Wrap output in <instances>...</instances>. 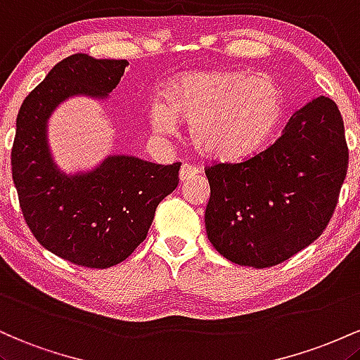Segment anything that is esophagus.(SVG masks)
Listing matches in <instances>:
<instances>
[{
	"label": "esophagus",
	"mask_w": 360,
	"mask_h": 360,
	"mask_svg": "<svg viewBox=\"0 0 360 360\" xmlns=\"http://www.w3.org/2000/svg\"><path fill=\"white\" fill-rule=\"evenodd\" d=\"M197 173H199V168L191 163H184V167L180 168V180H191Z\"/></svg>",
	"instance_id": "1"
}]
</instances>
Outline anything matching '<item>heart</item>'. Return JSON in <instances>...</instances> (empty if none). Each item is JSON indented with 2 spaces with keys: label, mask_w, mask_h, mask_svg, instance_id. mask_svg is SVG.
I'll use <instances>...</instances> for the list:
<instances>
[{
  "label": "heart",
  "mask_w": 360,
  "mask_h": 360,
  "mask_svg": "<svg viewBox=\"0 0 360 360\" xmlns=\"http://www.w3.org/2000/svg\"><path fill=\"white\" fill-rule=\"evenodd\" d=\"M284 100L274 79L241 71L185 72L167 84L163 105L149 110L155 131L172 132L187 122L191 141L204 158L238 161L267 143L281 122Z\"/></svg>",
  "instance_id": "obj_1"
}]
</instances>
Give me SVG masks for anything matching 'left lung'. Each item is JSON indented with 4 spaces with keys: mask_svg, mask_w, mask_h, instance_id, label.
Returning <instances> with one entry per match:
<instances>
[{
    "mask_svg": "<svg viewBox=\"0 0 360 360\" xmlns=\"http://www.w3.org/2000/svg\"><path fill=\"white\" fill-rule=\"evenodd\" d=\"M349 168L337 103L318 96L289 119L267 149L240 163L205 167V229L233 264L267 269L321 236Z\"/></svg>",
    "mask_w": 360,
    "mask_h": 360,
    "instance_id": "left-lung-1",
    "label": "left lung"
}]
</instances>
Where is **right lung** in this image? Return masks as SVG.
Wrapping results in <instances>:
<instances>
[{
    "mask_svg": "<svg viewBox=\"0 0 360 360\" xmlns=\"http://www.w3.org/2000/svg\"><path fill=\"white\" fill-rule=\"evenodd\" d=\"M127 64L72 54L28 93L17 115L11 175L23 219L44 248L88 269L126 260L146 240L160 202L179 185L181 163L165 167L110 156L93 172L75 176L52 163L46 139L51 112L68 96L108 95Z\"/></svg>",
    "mask_w": 360,
    "mask_h": 360,
    "instance_id": "1",
    "label": "right lung"
}]
</instances>
